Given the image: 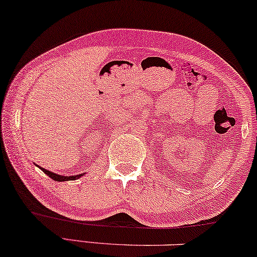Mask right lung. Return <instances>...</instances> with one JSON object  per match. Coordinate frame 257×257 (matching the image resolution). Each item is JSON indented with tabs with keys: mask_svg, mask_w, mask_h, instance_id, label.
<instances>
[{
	"mask_svg": "<svg viewBox=\"0 0 257 257\" xmlns=\"http://www.w3.org/2000/svg\"><path fill=\"white\" fill-rule=\"evenodd\" d=\"M42 171H44V173H46L48 177L52 178L53 180L56 181H66V180H74V179H78V178L82 177L83 174H79V175H72V177H64V175H59V174H56V173H52L48 170H45V168L40 167Z\"/></svg>",
	"mask_w": 257,
	"mask_h": 257,
	"instance_id": "right-lung-1",
	"label": "right lung"
}]
</instances>
